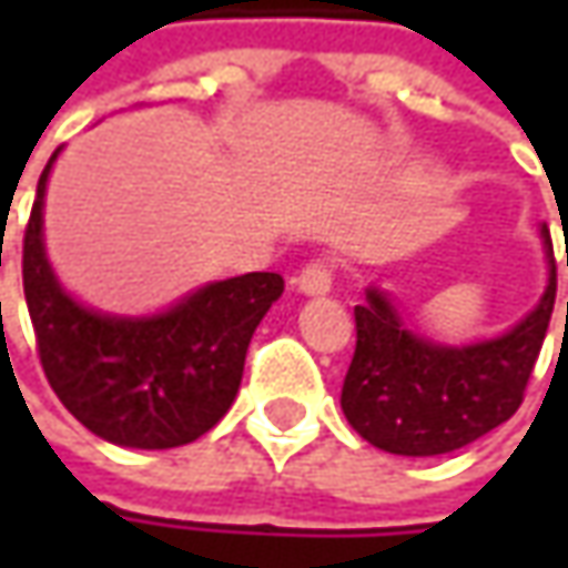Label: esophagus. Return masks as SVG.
Returning a JSON list of instances; mask_svg holds the SVG:
<instances>
[{"mask_svg":"<svg viewBox=\"0 0 568 568\" xmlns=\"http://www.w3.org/2000/svg\"><path fill=\"white\" fill-rule=\"evenodd\" d=\"M335 284V265L328 258H313L303 272L296 274V287L303 294H328Z\"/></svg>","mask_w":568,"mask_h":568,"instance_id":"34e87169","label":"esophagus"}]
</instances>
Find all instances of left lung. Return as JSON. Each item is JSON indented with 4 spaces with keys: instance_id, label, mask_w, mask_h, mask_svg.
<instances>
[{
    "instance_id": "8db88e82",
    "label": "left lung",
    "mask_w": 568,
    "mask_h": 568,
    "mask_svg": "<svg viewBox=\"0 0 568 568\" xmlns=\"http://www.w3.org/2000/svg\"><path fill=\"white\" fill-rule=\"evenodd\" d=\"M544 240L554 255L550 233ZM554 303L557 265L550 262L547 294L509 335L470 347H439L402 328L388 300L369 291L366 303L354 306L357 347L341 385L347 424L382 452L417 458L480 439L525 402Z\"/></svg>"
}]
</instances>
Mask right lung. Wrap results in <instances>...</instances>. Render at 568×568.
Returning a JSON list of instances; mask_svg holds the SVG:
<instances>
[{
    "label": "right lung",
    "instance_id": "right-lung-1",
    "mask_svg": "<svg viewBox=\"0 0 568 568\" xmlns=\"http://www.w3.org/2000/svg\"><path fill=\"white\" fill-rule=\"evenodd\" d=\"M50 164L37 183L21 252L43 376L65 410L106 443L186 446L230 410L252 332L284 294V277L274 272L227 277L154 318L98 316L62 294L43 255Z\"/></svg>",
    "mask_w": 568,
    "mask_h": 568
}]
</instances>
